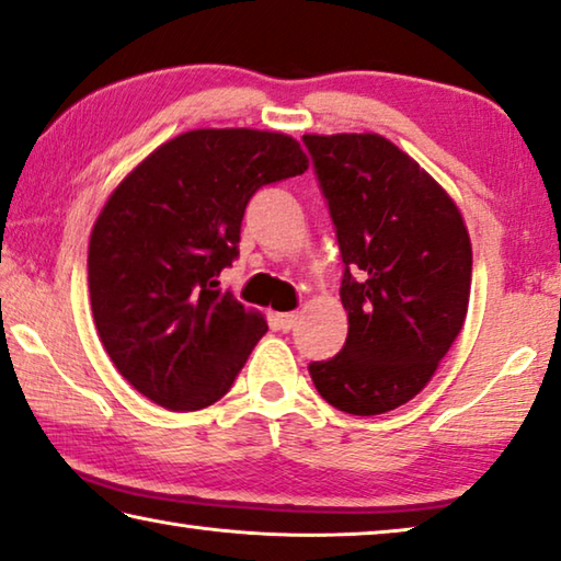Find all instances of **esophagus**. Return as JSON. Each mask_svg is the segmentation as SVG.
<instances>
[{
	"label": "esophagus",
	"mask_w": 561,
	"mask_h": 561,
	"mask_svg": "<svg viewBox=\"0 0 561 561\" xmlns=\"http://www.w3.org/2000/svg\"><path fill=\"white\" fill-rule=\"evenodd\" d=\"M297 314L295 312H287V314H277V327L282 329V332H291V329H295V324H297Z\"/></svg>",
	"instance_id": "34e87169"
}]
</instances>
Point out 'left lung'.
I'll use <instances>...</instances> for the list:
<instances>
[{
    "instance_id": "1",
    "label": "left lung",
    "mask_w": 561,
    "mask_h": 561,
    "mask_svg": "<svg viewBox=\"0 0 561 561\" xmlns=\"http://www.w3.org/2000/svg\"><path fill=\"white\" fill-rule=\"evenodd\" d=\"M344 274L350 332L309 364L329 404L375 416L426 387L457 340L472 287V244L457 204L379 135H305Z\"/></svg>"
}]
</instances>
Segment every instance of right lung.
<instances>
[{
  "label": "right lung",
  "instance_id": "obj_1",
  "mask_svg": "<svg viewBox=\"0 0 561 561\" xmlns=\"http://www.w3.org/2000/svg\"><path fill=\"white\" fill-rule=\"evenodd\" d=\"M307 167L279 131L194 129L112 192L89 239V297L106 354L139 394L194 412L229 392L266 322L217 277L239 256L256 190Z\"/></svg>",
  "mask_w": 561,
  "mask_h": 561
}]
</instances>
